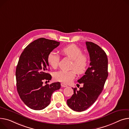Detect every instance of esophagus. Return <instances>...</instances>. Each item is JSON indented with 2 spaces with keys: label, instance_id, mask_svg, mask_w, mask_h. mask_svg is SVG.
<instances>
[{
  "label": "esophagus",
  "instance_id": "esophagus-1",
  "mask_svg": "<svg viewBox=\"0 0 129 129\" xmlns=\"http://www.w3.org/2000/svg\"><path fill=\"white\" fill-rule=\"evenodd\" d=\"M61 86L62 87H64V88H65V87H67V85L64 83H61Z\"/></svg>",
  "mask_w": 129,
  "mask_h": 129
}]
</instances>
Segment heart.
<instances>
[{"mask_svg":"<svg viewBox=\"0 0 129 129\" xmlns=\"http://www.w3.org/2000/svg\"><path fill=\"white\" fill-rule=\"evenodd\" d=\"M61 53L73 60L72 67L76 70L71 71L61 70L54 74V79L64 83L71 82L78 74L81 75L87 71L89 65V58L86 54L82 53L81 48L76 45L72 44L64 47L61 50ZM59 55L54 51L51 52L48 56V62L53 68H56L58 65Z\"/></svg>","mask_w":129,"mask_h":129,"instance_id":"b5f03b06","label":"heart"}]
</instances>
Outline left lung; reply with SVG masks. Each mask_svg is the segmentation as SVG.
I'll return each mask as SVG.
<instances>
[{"mask_svg":"<svg viewBox=\"0 0 129 129\" xmlns=\"http://www.w3.org/2000/svg\"><path fill=\"white\" fill-rule=\"evenodd\" d=\"M85 44L90 55V67L77 81L83 86L79 90L73 88V95L67 101L69 107L79 112L86 110L95 102L108 75V58L105 51L93 42L87 41Z\"/></svg>","mask_w":129,"mask_h":129,"instance_id":"1","label":"left lung"}]
</instances>
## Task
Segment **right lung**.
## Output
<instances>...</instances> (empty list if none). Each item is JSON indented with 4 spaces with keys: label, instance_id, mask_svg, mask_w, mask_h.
<instances>
[{
    "label": "right lung",
    "instance_id": "right-lung-1",
    "mask_svg": "<svg viewBox=\"0 0 129 129\" xmlns=\"http://www.w3.org/2000/svg\"><path fill=\"white\" fill-rule=\"evenodd\" d=\"M59 42L44 38L34 41L21 53L16 68L17 91L24 104L34 110L48 106L52 93L61 88L59 82L43 85L50 80L48 56L58 47Z\"/></svg>",
    "mask_w": 129,
    "mask_h": 129
}]
</instances>
